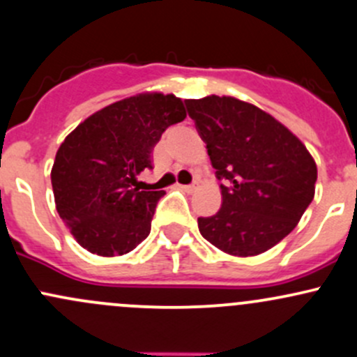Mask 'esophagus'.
<instances>
[{
	"label": "esophagus",
	"mask_w": 357,
	"mask_h": 357,
	"mask_svg": "<svg viewBox=\"0 0 357 357\" xmlns=\"http://www.w3.org/2000/svg\"><path fill=\"white\" fill-rule=\"evenodd\" d=\"M197 186H198V181H193L191 185H179V188H183L185 191H188V193H191V191L197 190Z\"/></svg>",
	"instance_id": "1"
}]
</instances>
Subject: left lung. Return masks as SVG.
Masks as SVG:
<instances>
[{
	"instance_id": "left-lung-1",
	"label": "left lung",
	"mask_w": 357,
	"mask_h": 357,
	"mask_svg": "<svg viewBox=\"0 0 357 357\" xmlns=\"http://www.w3.org/2000/svg\"><path fill=\"white\" fill-rule=\"evenodd\" d=\"M219 179L222 207L198 217L200 234L232 257L265 253L292 231L314 197L317 164L268 112L229 96L185 100Z\"/></svg>"
}]
</instances>
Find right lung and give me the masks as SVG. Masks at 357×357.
I'll use <instances>...</instances> for the list:
<instances>
[{"label": "right lung", "instance_id": "add662e5", "mask_svg": "<svg viewBox=\"0 0 357 357\" xmlns=\"http://www.w3.org/2000/svg\"><path fill=\"white\" fill-rule=\"evenodd\" d=\"M186 118L174 93L144 92L93 112L65 138L51 169L56 210L82 248L121 257L150 232L166 191H145L138 174L167 126Z\"/></svg>", "mask_w": 357, "mask_h": 357}]
</instances>
